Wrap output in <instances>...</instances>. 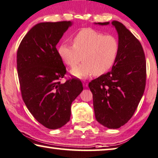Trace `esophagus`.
Segmentation results:
<instances>
[{
	"label": "esophagus",
	"mask_w": 158,
	"mask_h": 158,
	"mask_svg": "<svg viewBox=\"0 0 158 158\" xmlns=\"http://www.w3.org/2000/svg\"><path fill=\"white\" fill-rule=\"evenodd\" d=\"M83 86H84V87H88V83H87V82H85V81H84V82H83Z\"/></svg>",
	"instance_id": "1"
}]
</instances>
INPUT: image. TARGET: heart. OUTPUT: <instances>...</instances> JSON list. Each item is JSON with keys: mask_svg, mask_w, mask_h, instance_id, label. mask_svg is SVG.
Instances as JSON below:
<instances>
[{"mask_svg": "<svg viewBox=\"0 0 158 158\" xmlns=\"http://www.w3.org/2000/svg\"><path fill=\"white\" fill-rule=\"evenodd\" d=\"M73 44L62 43L58 54L66 65L73 68L82 60L83 62L71 70L80 78H86L92 74L100 75L110 69L118 58L120 45L113 35H104L91 28L80 31L73 38Z\"/></svg>", "mask_w": 158, "mask_h": 158, "instance_id": "obj_1", "label": "heart"}]
</instances>
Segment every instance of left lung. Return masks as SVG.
Returning a JSON list of instances; mask_svg holds the SVG:
<instances>
[{"label": "left lung", "instance_id": "left-lung-1", "mask_svg": "<svg viewBox=\"0 0 158 158\" xmlns=\"http://www.w3.org/2000/svg\"><path fill=\"white\" fill-rule=\"evenodd\" d=\"M107 26L110 22L95 23ZM117 31L120 50L111 71L93 80L88 86L93 93L97 121L110 129L127 123L143 97L146 81V61L140 41L117 20L111 23Z\"/></svg>", "mask_w": 158, "mask_h": 158}]
</instances>
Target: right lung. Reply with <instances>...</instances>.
I'll return each mask as SVG.
<instances>
[{"mask_svg": "<svg viewBox=\"0 0 158 158\" xmlns=\"http://www.w3.org/2000/svg\"><path fill=\"white\" fill-rule=\"evenodd\" d=\"M71 21L34 26L20 43L17 70L23 100L35 120L47 128H60L70 120L71 104L83 90L77 79L60 83L66 73L56 45Z\"/></svg>", "mask_w": 158, "mask_h": 158, "instance_id": "add662e5", "label": "right lung"}]
</instances>
